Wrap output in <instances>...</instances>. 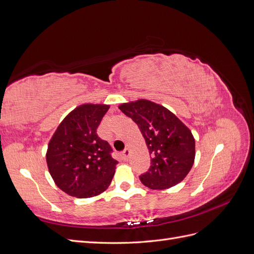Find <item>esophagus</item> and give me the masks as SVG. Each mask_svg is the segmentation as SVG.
I'll list each match as a JSON object with an SVG mask.
<instances>
[{
    "label": "esophagus",
    "instance_id": "obj_1",
    "mask_svg": "<svg viewBox=\"0 0 254 254\" xmlns=\"http://www.w3.org/2000/svg\"><path fill=\"white\" fill-rule=\"evenodd\" d=\"M129 155H130V150L129 149H124V151H122V153H121V156H122V159L124 160V161H127L128 160V158H129Z\"/></svg>",
    "mask_w": 254,
    "mask_h": 254
}]
</instances>
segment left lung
Masks as SVG:
<instances>
[{
    "mask_svg": "<svg viewBox=\"0 0 254 254\" xmlns=\"http://www.w3.org/2000/svg\"><path fill=\"white\" fill-rule=\"evenodd\" d=\"M119 108L139 126L151 156L148 172L140 176L141 182L151 190L180 183L195 160L190 130L165 107L147 99L122 104Z\"/></svg>",
    "mask_w": 254,
    "mask_h": 254,
    "instance_id": "left-lung-1",
    "label": "left lung"
}]
</instances>
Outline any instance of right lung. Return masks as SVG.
Returning a JSON list of instances; mask_svg holds the SVG:
<instances>
[{
	"mask_svg": "<svg viewBox=\"0 0 254 254\" xmlns=\"http://www.w3.org/2000/svg\"><path fill=\"white\" fill-rule=\"evenodd\" d=\"M108 105L83 104L60 123L48 146L47 163L56 186L70 196L90 198L110 186L118 161L96 133Z\"/></svg>",
	"mask_w": 254,
	"mask_h": 254,
	"instance_id": "add662e5",
	"label": "right lung"
}]
</instances>
